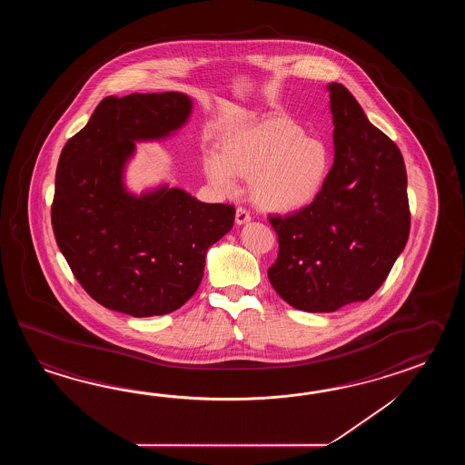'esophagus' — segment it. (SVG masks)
<instances>
[{"mask_svg":"<svg viewBox=\"0 0 465 465\" xmlns=\"http://www.w3.org/2000/svg\"><path fill=\"white\" fill-rule=\"evenodd\" d=\"M251 221V214L247 213V209L244 208H237L236 209V224L237 226H242V224H247Z\"/></svg>","mask_w":465,"mask_h":465,"instance_id":"esophagus-1","label":"esophagus"}]
</instances>
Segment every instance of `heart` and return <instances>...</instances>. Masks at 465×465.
I'll use <instances>...</instances> for the list:
<instances>
[{"mask_svg": "<svg viewBox=\"0 0 465 465\" xmlns=\"http://www.w3.org/2000/svg\"><path fill=\"white\" fill-rule=\"evenodd\" d=\"M331 164L322 139L306 136L294 119L272 116L223 139L219 158L206 159V174L226 194L236 189V178L251 179V199L257 208L296 213L316 201Z\"/></svg>", "mask_w": 465, "mask_h": 465, "instance_id": "obj_1", "label": "heart"}]
</instances>
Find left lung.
Wrapping results in <instances>:
<instances>
[{"mask_svg":"<svg viewBox=\"0 0 465 465\" xmlns=\"http://www.w3.org/2000/svg\"><path fill=\"white\" fill-rule=\"evenodd\" d=\"M334 164L312 204L271 216L279 254L267 276L287 304L334 312L367 301L389 276L411 231L404 159L341 83L327 84Z\"/></svg>","mask_w":465,"mask_h":465,"instance_id":"8db88e82","label":"left lung"}]
</instances>
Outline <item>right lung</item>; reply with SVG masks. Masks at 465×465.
Listing matches in <instances>:
<instances>
[{"label": "right lung", "mask_w": 465, "mask_h": 465, "mask_svg": "<svg viewBox=\"0 0 465 465\" xmlns=\"http://www.w3.org/2000/svg\"><path fill=\"white\" fill-rule=\"evenodd\" d=\"M193 109L183 93L103 99L61 151L51 224L79 284L101 306L163 316L198 291L206 252L232 229L236 209L179 188L131 194L124 168L136 141L168 138Z\"/></svg>", "instance_id": "right-lung-1"}]
</instances>
